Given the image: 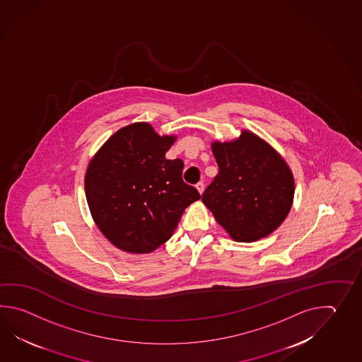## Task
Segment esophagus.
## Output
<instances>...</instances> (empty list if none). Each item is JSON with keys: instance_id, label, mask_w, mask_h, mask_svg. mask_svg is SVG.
<instances>
[{"instance_id": "34e87169", "label": "esophagus", "mask_w": 362, "mask_h": 362, "mask_svg": "<svg viewBox=\"0 0 362 362\" xmlns=\"http://www.w3.org/2000/svg\"><path fill=\"white\" fill-rule=\"evenodd\" d=\"M195 187H197V190L199 192V194H203V192H204V184L203 182H198V184L195 185Z\"/></svg>"}]
</instances>
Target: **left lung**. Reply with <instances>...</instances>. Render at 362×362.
Returning <instances> with one entry per match:
<instances>
[{
  "mask_svg": "<svg viewBox=\"0 0 362 362\" xmlns=\"http://www.w3.org/2000/svg\"><path fill=\"white\" fill-rule=\"evenodd\" d=\"M211 148L218 173L203 192V204L235 242L268 237L293 207V170L274 147L247 129Z\"/></svg>",
  "mask_w": 362,
  "mask_h": 362,
  "instance_id": "left-lung-1",
  "label": "left lung"
}]
</instances>
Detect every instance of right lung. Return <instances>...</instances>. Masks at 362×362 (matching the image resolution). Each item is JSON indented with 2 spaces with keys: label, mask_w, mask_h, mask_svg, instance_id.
<instances>
[{
  "label": "right lung",
  "mask_w": 362,
  "mask_h": 362,
  "mask_svg": "<svg viewBox=\"0 0 362 362\" xmlns=\"http://www.w3.org/2000/svg\"><path fill=\"white\" fill-rule=\"evenodd\" d=\"M177 136L148 123L115 132L90 159L85 195L100 233L129 254H150L172 237L185 208L199 199L182 180L184 162L165 159Z\"/></svg>",
  "instance_id": "obj_1"
}]
</instances>
